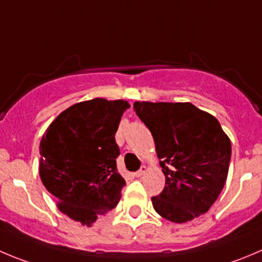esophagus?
I'll return each mask as SVG.
<instances>
[{"label": "esophagus", "instance_id": "obj_1", "mask_svg": "<svg viewBox=\"0 0 262 262\" xmlns=\"http://www.w3.org/2000/svg\"><path fill=\"white\" fill-rule=\"evenodd\" d=\"M146 171H148V167L146 166H141V168L139 171H136L135 173H134V175L136 176V178H141V176L144 175V173L146 172Z\"/></svg>", "mask_w": 262, "mask_h": 262}]
</instances>
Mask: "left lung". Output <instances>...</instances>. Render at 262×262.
<instances>
[{
  "label": "left lung",
  "instance_id": "1",
  "mask_svg": "<svg viewBox=\"0 0 262 262\" xmlns=\"http://www.w3.org/2000/svg\"><path fill=\"white\" fill-rule=\"evenodd\" d=\"M134 109L153 135L166 186L151 198L158 215L188 223L207 212L226 183L231 157L220 122L191 103L135 101Z\"/></svg>",
  "mask_w": 262,
  "mask_h": 262
}]
</instances>
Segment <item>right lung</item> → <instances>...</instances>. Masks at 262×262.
Returning <instances> with one entry per match:
<instances>
[{"mask_svg":"<svg viewBox=\"0 0 262 262\" xmlns=\"http://www.w3.org/2000/svg\"><path fill=\"white\" fill-rule=\"evenodd\" d=\"M126 100L95 98L61 112L39 144V176L59 210L91 226L113 210L126 181L117 171L116 143Z\"/></svg>","mask_w":262,"mask_h":262,"instance_id":"right-lung-1","label":"right lung"}]
</instances>
